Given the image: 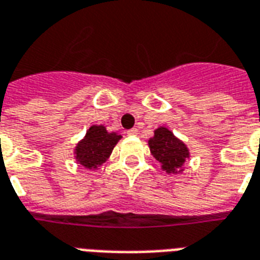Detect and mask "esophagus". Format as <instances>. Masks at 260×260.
Wrapping results in <instances>:
<instances>
[{
    "label": "esophagus",
    "instance_id": "1",
    "mask_svg": "<svg viewBox=\"0 0 260 260\" xmlns=\"http://www.w3.org/2000/svg\"><path fill=\"white\" fill-rule=\"evenodd\" d=\"M127 136H137V133H138V130L137 128H130V130H127Z\"/></svg>",
    "mask_w": 260,
    "mask_h": 260
}]
</instances>
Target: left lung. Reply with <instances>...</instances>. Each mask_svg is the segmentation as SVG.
I'll use <instances>...</instances> for the list:
<instances>
[{
	"label": "left lung",
	"instance_id": "left-lung-1",
	"mask_svg": "<svg viewBox=\"0 0 260 260\" xmlns=\"http://www.w3.org/2000/svg\"><path fill=\"white\" fill-rule=\"evenodd\" d=\"M149 147L153 157L166 173H178L182 170L185 159L189 158V150L185 143L166 127H158L154 136L149 140Z\"/></svg>",
	"mask_w": 260,
	"mask_h": 260
}]
</instances>
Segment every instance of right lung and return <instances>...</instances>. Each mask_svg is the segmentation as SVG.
<instances>
[{
	"label": "right lung",
	"instance_id": "obj_1",
	"mask_svg": "<svg viewBox=\"0 0 260 260\" xmlns=\"http://www.w3.org/2000/svg\"><path fill=\"white\" fill-rule=\"evenodd\" d=\"M122 137L117 133H109L105 126H91L86 137L78 143L75 149L76 161L86 169H98V166L106 162L114 146Z\"/></svg>",
	"mask_w": 260,
	"mask_h": 260
}]
</instances>
